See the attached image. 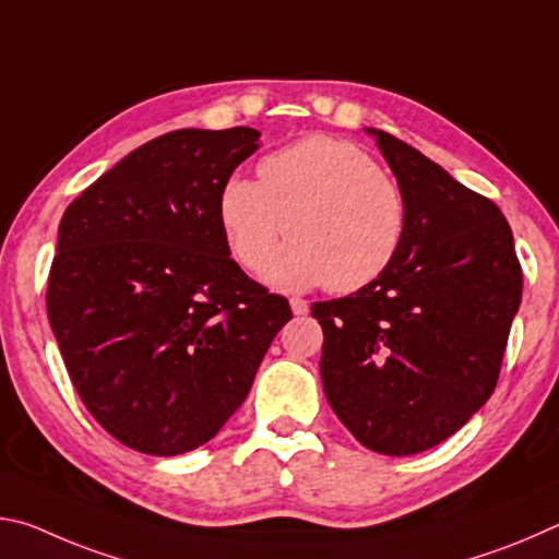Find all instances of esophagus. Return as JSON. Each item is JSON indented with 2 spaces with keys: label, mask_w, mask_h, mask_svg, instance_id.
<instances>
[{
  "label": "esophagus",
  "mask_w": 559,
  "mask_h": 559,
  "mask_svg": "<svg viewBox=\"0 0 559 559\" xmlns=\"http://www.w3.org/2000/svg\"><path fill=\"white\" fill-rule=\"evenodd\" d=\"M290 310L296 316H306L308 313V300H302V298H290Z\"/></svg>",
  "instance_id": "obj_1"
}]
</instances>
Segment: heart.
Listing matches in <instances>:
<instances>
[{
	"instance_id": "heart-1",
	"label": "heart",
	"mask_w": 559,
	"mask_h": 559,
	"mask_svg": "<svg viewBox=\"0 0 559 559\" xmlns=\"http://www.w3.org/2000/svg\"><path fill=\"white\" fill-rule=\"evenodd\" d=\"M216 214L234 259L266 266L276 288L328 286L355 293L374 283L402 251L409 210L402 187L362 147L313 135L259 163V182L229 175Z\"/></svg>"
}]
</instances>
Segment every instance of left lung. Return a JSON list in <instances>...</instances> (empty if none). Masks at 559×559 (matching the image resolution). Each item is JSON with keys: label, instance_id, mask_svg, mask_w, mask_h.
Wrapping results in <instances>:
<instances>
[{"label": "left lung", "instance_id": "left-lung-1", "mask_svg": "<svg viewBox=\"0 0 559 559\" xmlns=\"http://www.w3.org/2000/svg\"><path fill=\"white\" fill-rule=\"evenodd\" d=\"M365 132L409 210L402 251L367 288L310 310L337 419L370 451L412 456L456 433L493 394L523 271L493 202L390 132Z\"/></svg>", "mask_w": 559, "mask_h": 559}]
</instances>
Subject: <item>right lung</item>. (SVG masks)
<instances>
[{"instance_id": "obj_1", "label": "right lung", "mask_w": 559, "mask_h": 559, "mask_svg": "<svg viewBox=\"0 0 559 559\" xmlns=\"http://www.w3.org/2000/svg\"><path fill=\"white\" fill-rule=\"evenodd\" d=\"M259 138L165 132L63 212L49 323L93 419L140 453L177 456L216 437L290 320L288 300L229 257L216 214L224 179Z\"/></svg>"}]
</instances>
